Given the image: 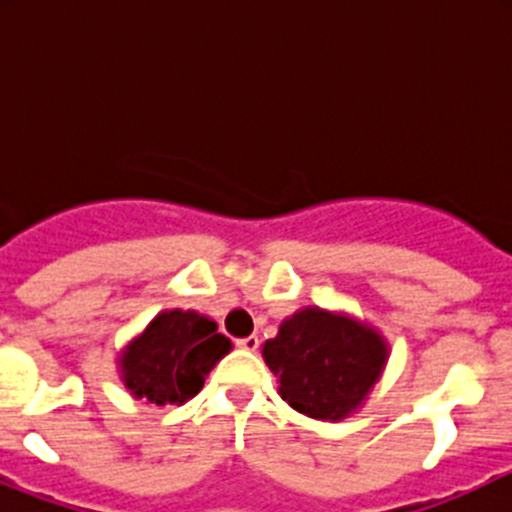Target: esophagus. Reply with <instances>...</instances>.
Wrapping results in <instances>:
<instances>
[{
	"instance_id": "1",
	"label": "esophagus",
	"mask_w": 512,
	"mask_h": 512,
	"mask_svg": "<svg viewBox=\"0 0 512 512\" xmlns=\"http://www.w3.org/2000/svg\"><path fill=\"white\" fill-rule=\"evenodd\" d=\"M237 347L245 349V352H257V347H260V339H257L255 334H250V337L237 339Z\"/></svg>"
}]
</instances>
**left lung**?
<instances>
[{
    "label": "left lung",
    "instance_id": "left-lung-1",
    "mask_svg": "<svg viewBox=\"0 0 512 512\" xmlns=\"http://www.w3.org/2000/svg\"><path fill=\"white\" fill-rule=\"evenodd\" d=\"M280 396L299 414L339 421L364 404L389 359L376 329L342 314L304 307L262 347Z\"/></svg>",
    "mask_w": 512,
    "mask_h": 512
}]
</instances>
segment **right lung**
<instances>
[{
  "instance_id": "right-lung-1",
  "label": "right lung",
  "mask_w": 512,
  "mask_h": 512,
  "mask_svg": "<svg viewBox=\"0 0 512 512\" xmlns=\"http://www.w3.org/2000/svg\"><path fill=\"white\" fill-rule=\"evenodd\" d=\"M230 349V339L213 319L193 309H168L121 354V379L136 399L156 406L185 404Z\"/></svg>"
}]
</instances>
